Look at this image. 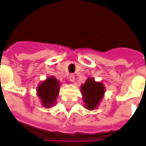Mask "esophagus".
Instances as JSON below:
<instances>
[{"mask_svg":"<svg viewBox=\"0 0 146 146\" xmlns=\"http://www.w3.org/2000/svg\"><path fill=\"white\" fill-rule=\"evenodd\" d=\"M69 80L71 81H72V82L74 81V74H70V75H69Z\"/></svg>","mask_w":146,"mask_h":146,"instance_id":"esophagus-1","label":"esophagus"}]
</instances>
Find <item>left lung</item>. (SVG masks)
Listing matches in <instances>:
<instances>
[{"instance_id":"left-lung-1","label":"left lung","mask_w":146,"mask_h":146,"mask_svg":"<svg viewBox=\"0 0 146 146\" xmlns=\"http://www.w3.org/2000/svg\"><path fill=\"white\" fill-rule=\"evenodd\" d=\"M81 94L84 107L88 110H94L98 107L104 95V86L101 82H97L93 78H88L81 87Z\"/></svg>"}]
</instances>
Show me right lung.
<instances>
[{"mask_svg": "<svg viewBox=\"0 0 146 146\" xmlns=\"http://www.w3.org/2000/svg\"><path fill=\"white\" fill-rule=\"evenodd\" d=\"M59 87L60 82L52 76L48 77L39 84L36 89L37 95L41 100L42 107L50 108L55 104V100L59 93Z\"/></svg>", "mask_w": 146, "mask_h": 146, "instance_id": "right-lung-1", "label": "right lung"}]
</instances>
